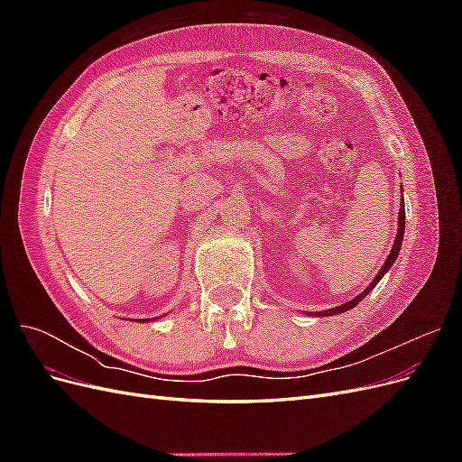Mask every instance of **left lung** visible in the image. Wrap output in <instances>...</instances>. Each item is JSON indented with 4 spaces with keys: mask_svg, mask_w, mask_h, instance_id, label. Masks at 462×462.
<instances>
[{
    "mask_svg": "<svg viewBox=\"0 0 462 462\" xmlns=\"http://www.w3.org/2000/svg\"><path fill=\"white\" fill-rule=\"evenodd\" d=\"M402 235H404V209H402V204H401V209H399V229H397V239H395V243H393V248H391V253H389L387 260L383 262L382 270L377 272V275H375L374 282L365 289V292H360V295H358L356 299H353V300H348V302H345V304L337 306V309H329V310H326V312H318V316H333V314H341V312H345V310H351L353 306H356L362 299H365V297L368 295V292L377 285V282H380V279L385 275V272H389L391 265L395 263V260H397V256H399L401 243H402Z\"/></svg>",
    "mask_w": 462,
    "mask_h": 462,
    "instance_id": "8db88e82",
    "label": "left lung"
}]
</instances>
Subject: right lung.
<instances>
[{
  "mask_svg": "<svg viewBox=\"0 0 462 462\" xmlns=\"http://www.w3.org/2000/svg\"><path fill=\"white\" fill-rule=\"evenodd\" d=\"M143 321H144V319H143Z\"/></svg>",
  "mask_w": 462,
  "mask_h": 462,
  "instance_id": "obj_1",
  "label": "right lung"
}]
</instances>
